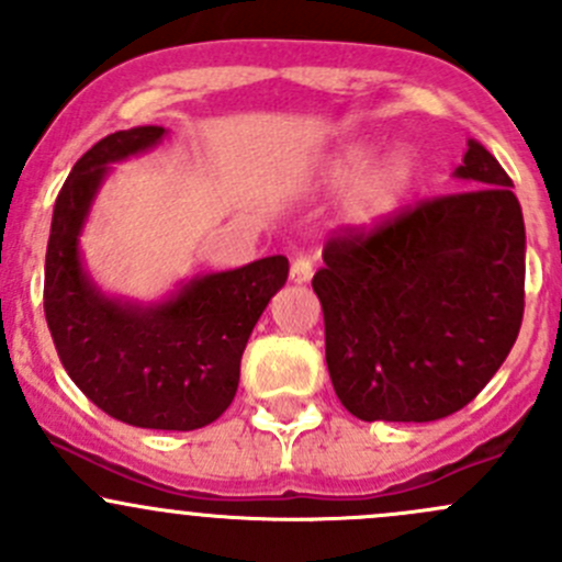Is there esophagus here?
<instances>
[{"instance_id": "1", "label": "esophagus", "mask_w": 562, "mask_h": 562, "mask_svg": "<svg viewBox=\"0 0 562 562\" xmlns=\"http://www.w3.org/2000/svg\"><path fill=\"white\" fill-rule=\"evenodd\" d=\"M292 281L294 283H305L314 276V259L308 257V254H297V257L292 259Z\"/></svg>"}]
</instances>
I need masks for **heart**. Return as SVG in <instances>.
Returning <instances> with one entry per match:
<instances>
[{"instance_id":"heart-1","label":"heart","mask_w":562,"mask_h":562,"mask_svg":"<svg viewBox=\"0 0 562 562\" xmlns=\"http://www.w3.org/2000/svg\"><path fill=\"white\" fill-rule=\"evenodd\" d=\"M375 146L355 143L327 161L324 181L344 187V218L355 227H373L401 207L414 183V161L408 154L395 151L373 161Z\"/></svg>"}]
</instances>
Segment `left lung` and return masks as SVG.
Segmentation results:
<instances>
[{"label": "left lung", "instance_id": "1", "mask_svg": "<svg viewBox=\"0 0 562 562\" xmlns=\"http://www.w3.org/2000/svg\"><path fill=\"white\" fill-rule=\"evenodd\" d=\"M441 194L324 243L314 292L335 395L357 419L436 422L497 373L525 311V222L476 140Z\"/></svg>", "mask_w": 562, "mask_h": 562}]
</instances>
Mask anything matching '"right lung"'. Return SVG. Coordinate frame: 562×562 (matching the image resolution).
I'll use <instances>...</instances> for the list:
<instances>
[{"label": "right lung", "mask_w": 562, "mask_h": 562, "mask_svg": "<svg viewBox=\"0 0 562 562\" xmlns=\"http://www.w3.org/2000/svg\"><path fill=\"white\" fill-rule=\"evenodd\" d=\"M161 135V126L113 132L75 161L54 205L43 305L61 366L97 408L148 430H196L233 403L248 335L286 283L289 262L279 254L202 276L154 308L97 292L80 268L78 235L105 165Z\"/></svg>", "instance_id": "1"}]
</instances>
